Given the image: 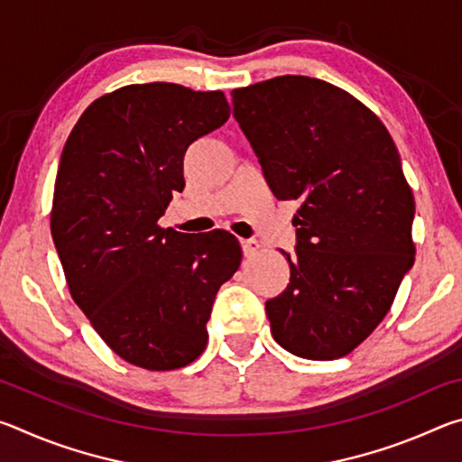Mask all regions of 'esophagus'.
<instances>
[{"label": "esophagus", "mask_w": 462, "mask_h": 462, "mask_svg": "<svg viewBox=\"0 0 462 462\" xmlns=\"http://www.w3.org/2000/svg\"><path fill=\"white\" fill-rule=\"evenodd\" d=\"M240 245H242V250H245L246 256H253L261 250V242L256 238H246V240H242Z\"/></svg>", "instance_id": "34e87169"}]
</instances>
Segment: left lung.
Returning <instances> with one entry per match:
<instances>
[{"instance_id":"obj_1","label":"left lung","mask_w":462,"mask_h":462,"mask_svg":"<svg viewBox=\"0 0 462 462\" xmlns=\"http://www.w3.org/2000/svg\"><path fill=\"white\" fill-rule=\"evenodd\" d=\"M240 124L279 199H300L285 291L264 303L295 356L355 350L413 264L416 203L393 138L369 107L322 79L283 75L232 91Z\"/></svg>"}]
</instances>
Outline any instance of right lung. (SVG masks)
Segmentation results:
<instances>
[{"label": "right lung", "instance_id": "right-lung-1", "mask_svg": "<svg viewBox=\"0 0 462 462\" xmlns=\"http://www.w3.org/2000/svg\"><path fill=\"white\" fill-rule=\"evenodd\" d=\"M230 118L222 91L126 85L85 109L62 148L51 232L77 306L109 348L148 371L193 363L217 289L240 267L230 232L161 228L193 140Z\"/></svg>", "mask_w": 462, "mask_h": 462}]
</instances>
